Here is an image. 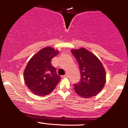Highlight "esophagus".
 <instances>
[{
	"label": "esophagus",
	"instance_id": "obj_1",
	"mask_svg": "<svg viewBox=\"0 0 128 128\" xmlns=\"http://www.w3.org/2000/svg\"><path fill=\"white\" fill-rule=\"evenodd\" d=\"M67 77H68V75H67V74H66V75H64V76H62V78H67Z\"/></svg>",
	"mask_w": 128,
	"mask_h": 128
}]
</instances>
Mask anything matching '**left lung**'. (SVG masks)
<instances>
[{
	"label": "left lung",
	"mask_w": 128,
	"mask_h": 128,
	"mask_svg": "<svg viewBox=\"0 0 128 128\" xmlns=\"http://www.w3.org/2000/svg\"><path fill=\"white\" fill-rule=\"evenodd\" d=\"M79 63L80 81L74 84L76 92L84 98L97 95L106 82V72L100 59L84 48L71 50Z\"/></svg>",
	"instance_id": "left-lung-1"
}]
</instances>
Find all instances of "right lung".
Instances as JSON below:
<instances>
[{"label":"right lung","instance_id":"right-lung-1","mask_svg":"<svg viewBox=\"0 0 128 128\" xmlns=\"http://www.w3.org/2000/svg\"><path fill=\"white\" fill-rule=\"evenodd\" d=\"M59 53L47 47L39 50L27 63L24 72L25 83L34 94L44 96L50 94L60 80L51 64L53 58Z\"/></svg>","mask_w":128,"mask_h":128}]
</instances>
